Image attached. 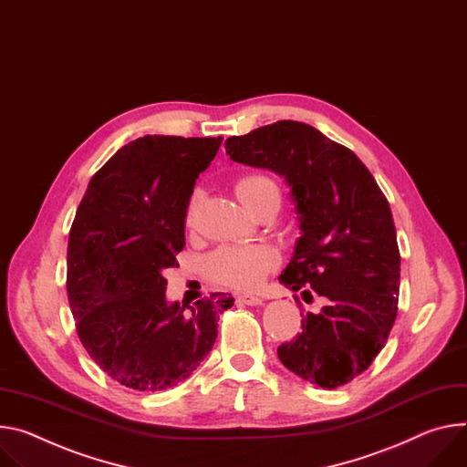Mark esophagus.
<instances>
[{
	"mask_svg": "<svg viewBox=\"0 0 467 467\" xmlns=\"http://www.w3.org/2000/svg\"><path fill=\"white\" fill-rule=\"evenodd\" d=\"M236 302L242 306H263L265 300L259 298V296H255V294H238Z\"/></svg>",
	"mask_w": 467,
	"mask_h": 467,
	"instance_id": "1",
	"label": "esophagus"
}]
</instances>
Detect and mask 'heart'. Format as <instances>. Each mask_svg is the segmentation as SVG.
Listing matches in <instances>:
<instances>
[{"mask_svg": "<svg viewBox=\"0 0 467 467\" xmlns=\"http://www.w3.org/2000/svg\"><path fill=\"white\" fill-rule=\"evenodd\" d=\"M268 192H277V186L270 177L261 173L245 175L236 182V193L249 210L255 208ZM201 199L202 190L195 188L186 204V223L190 227L195 223ZM277 265L279 253L268 244L222 245L206 259V272L222 285L251 290L257 288Z\"/></svg>", "mask_w": 467, "mask_h": 467, "instance_id": "obj_1", "label": "heart"}]
</instances>
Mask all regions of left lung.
<instances>
[{
  "label": "left lung",
  "mask_w": 467,
  "mask_h": 467,
  "mask_svg": "<svg viewBox=\"0 0 467 467\" xmlns=\"http://www.w3.org/2000/svg\"><path fill=\"white\" fill-rule=\"evenodd\" d=\"M233 161L285 177L302 236L279 281L327 300L302 315L281 363L324 389L359 376L386 347L397 318L400 253L391 208L363 161L313 126L277 120L225 141Z\"/></svg>",
  "instance_id": "1"
}]
</instances>
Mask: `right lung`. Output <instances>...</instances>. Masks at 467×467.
I'll use <instances>...</instances> for the list:
<instances>
[{
  "label": "right lung",
  "mask_w": 467,
  "mask_h": 467,
  "mask_svg": "<svg viewBox=\"0 0 467 467\" xmlns=\"http://www.w3.org/2000/svg\"><path fill=\"white\" fill-rule=\"evenodd\" d=\"M223 138L145 136L93 175L68 234L67 292L78 337L120 386L161 391L212 350L223 292L167 304L163 272L186 245V204Z\"/></svg>",
  "instance_id": "1"
}]
</instances>
